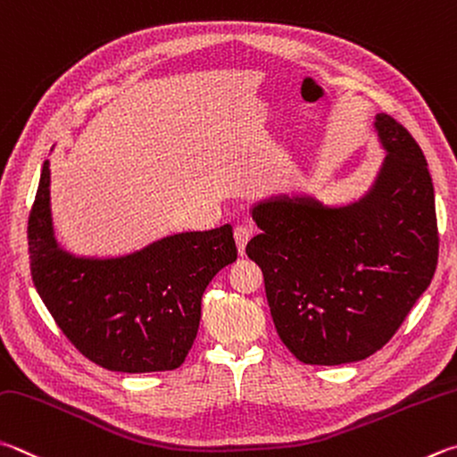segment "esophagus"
<instances>
[{
	"label": "esophagus",
	"instance_id": "1",
	"mask_svg": "<svg viewBox=\"0 0 457 457\" xmlns=\"http://www.w3.org/2000/svg\"><path fill=\"white\" fill-rule=\"evenodd\" d=\"M250 236H252V231H250V228H245V226H237L234 229V237H236L239 255L245 253V245H247V242H250Z\"/></svg>",
	"mask_w": 457,
	"mask_h": 457
}]
</instances>
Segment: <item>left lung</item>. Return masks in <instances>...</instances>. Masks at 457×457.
Returning <instances> with one entry per match:
<instances>
[{"label": "left lung", "mask_w": 457, "mask_h": 457, "mask_svg": "<svg viewBox=\"0 0 457 457\" xmlns=\"http://www.w3.org/2000/svg\"><path fill=\"white\" fill-rule=\"evenodd\" d=\"M386 157L358 202L312 195L257 202L260 265L281 342L310 366L370 358L394 337L437 265L434 184L416 139L386 113L373 121Z\"/></svg>", "instance_id": "obj_1"}]
</instances>
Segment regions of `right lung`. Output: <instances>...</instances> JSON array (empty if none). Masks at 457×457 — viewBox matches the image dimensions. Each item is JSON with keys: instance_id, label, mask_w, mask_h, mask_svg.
I'll return each mask as SVG.
<instances>
[{"instance_id": "obj_1", "label": "right lung", "mask_w": 457, "mask_h": 457, "mask_svg": "<svg viewBox=\"0 0 457 457\" xmlns=\"http://www.w3.org/2000/svg\"><path fill=\"white\" fill-rule=\"evenodd\" d=\"M49 181L46 160L28 223L29 262L65 337L112 371L179 368L200 328L207 284L237 257L229 223L165 236L126 255H76L55 237Z\"/></svg>"}]
</instances>
